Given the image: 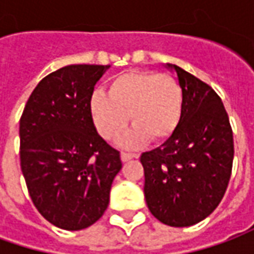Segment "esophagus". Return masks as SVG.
Here are the masks:
<instances>
[{"mask_svg":"<svg viewBox=\"0 0 254 254\" xmlns=\"http://www.w3.org/2000/svg\"><path fill=\"white\" fill-rule=\"evenodd\" d=\"M134 158H137V155L132 154V152H122L121 154L122 162H127V160L134 159Z\"/></svg>","mask_w":254,"mask_h":254,"instance_id":"1","label":"esophagus"}]
</instances>
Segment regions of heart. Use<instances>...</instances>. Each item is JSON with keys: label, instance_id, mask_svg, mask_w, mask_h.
<instances>
[{"label": "heart", "instance_id": "1", "mask_svg": "<svg viewBox=\"0 0 254 254\" xmlns=\"http://www.w3.org/2000/svg\"><path fill=\"white\" fill-rule=\"evenodd\" d=\"M181 85L169 74L127 72L116 77L107 95H92L89 110L95 127L105 140H114L130 120L132 130L121 138L124 147H136L149 137L163 141L174 133L182 114Z\"/></svg>", "mask_w": 254, "mask_h": 254}]
</instances>
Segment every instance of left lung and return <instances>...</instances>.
I'll list each match as a JSON object with an SVG mask.
<instances>
[{"label": "left lung", "instance_id": "left-lung-1", "mask_svg": "<svg viewBox=\"0 0 254 254\" xmlns=\"http://www.w3.org/2000/svg\"><path fill=\"white\" fill-rule=\"evenodd\" d=\"M184 94L178 127L158 148L143 152L144 194L162 223L188 227L215 211L229 185L234 140L222 99L208 84L177 65Z\"/></svg>", "mask_w": 254, "mask_h": 254}]
</instances>
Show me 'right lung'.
Instances as JSON below:
<instances>
[{
  "instance_id": "right-lung-1",
  "label": "right lung",
  "mask_w": 254,
  "mask_h": 254,
  "mask_svg": "<svg viewBox=\"0 0 254 254\" xmlns=\"http://www.w3.org/2000/svg\"><path fill=\"white\" fill-rule=\"evenodd\" d=\"M110 65H69L42 78L20 118V166L43 218L76 231L102 218L120 152L96 132L89 102Z\"/></svg>"
}]
</instances>
